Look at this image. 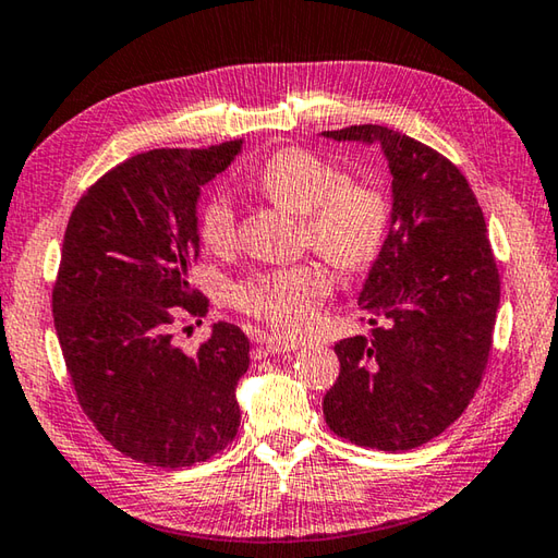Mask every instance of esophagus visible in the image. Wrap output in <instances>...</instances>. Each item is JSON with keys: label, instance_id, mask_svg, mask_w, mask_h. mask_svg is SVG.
I'll return each mask as SVG.
<instances>
[{"label": "esophagus", "instance_id": "1", "mask_svg": "<svg viewBox=\"0 0 558 558\" xmlns=\"http://www.w3.org/2000/svg\"><path fill=\"white\" fill-rule=\"evenodd\" d=\"M258 343L263 347V351L266 353H288V351H295L300 347V341L295 339H286V337H258Z\"/></svg>", "mask_w": 558, "mask_h": 558}]
</instances>
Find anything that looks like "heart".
Listing matches in <instances>:
<instances>
[{"mask_svg": "<svg viewBox=\"0 0 558 558\" xmlns=\"http://www.w3.org/2000/svg\"><path fill=\"white\" fill-rule=\"evenodd\" d=\"M263 197L302 215V239L333 266L359 272L385 248L392 225L390 197L371 180L347 178L343 168L307 148H280L253 175ZM197 236L211 253L236 246V215L227 195L202 202ZM331 292L327 266L307 258L292 266L251 272L234 290L241 312L280 331H302Z\"/></svg>", "mask_w": 558, "mask_h": 558, "instance_id": "1", "label": "heart"}]
</instances>
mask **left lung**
Returning a JSON list of instances; mask_svg holds the SVG:
<instances>
[{
    "mask_svg": "<svg viewBox=\"0 0 558 558\" xmlns=\"http://www.w3.org/2000/svg\"><path fill=\"white\" fill-rule=\"evenodd\" d=\"M380 141L392 173V225L359 298L368 337L341 339L324 395L329 429L378 451H410L469 408L493 351L500 276L469 180L439 150L400 131H324Z\"/></svg>",
    "mask_w": 558,
    "mask_h": 558,
    "instance_id": "left-lung-1",
    "label": "left lung"
}]
</instances>
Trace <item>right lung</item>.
<instances>
[{
	"mask_svg": "<svg viewBox=\"0 0 558 558\" xmlns=\"http://www.w3.org/2000/svg\"><path fill=\"white\" fill-rule=\"evenodd\" d=\"M239 148L241 138L131 156L85 190L68 221L53 286L68 376L97 432L141 463L185 469L236 437L248 337L217 322L185 353L173 331L209 312L190 286L197 197Z\"/></svg>",
	"mask_w": 558,
	"mask_h": 558,
	"instance_id": "1",
	"label": "right lung"
}]
</instances>
